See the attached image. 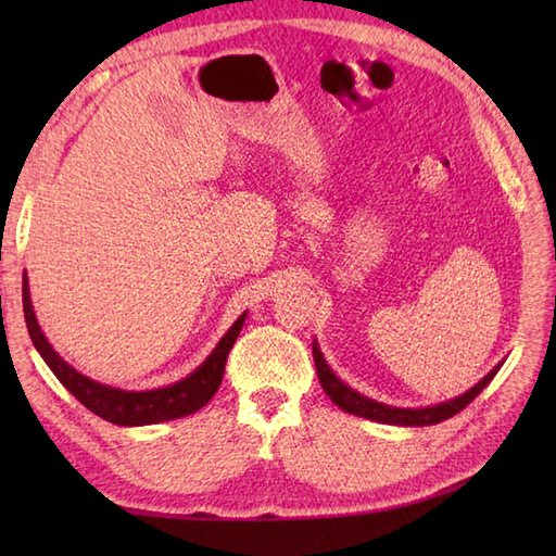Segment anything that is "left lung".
I'll list each match as a JSON object with an SVG mask.
<instances>
[{
  "label": "left lung",
  "mask_w": 556,
  "mask_h": 556,
  "mask_svg": "<svg viewBox=\"0 0 556 556\" xmlns=\"http://www.w3.org/2000/svg\"><path fill=\"white\" fill-rule=\"evenodd\" d=\"M313 358H315V368H317V377H320L323 389L341 410L353 413V416H361V418H370L377 422L406 425V428L408 425H413V428H416V425H434V422H442L446 418L456 416L458 410H464L470 401H473L482 392V389L492 382V377L500 370V365H497V368L482 377V380L473 389H468L464 396H456L452 401H446V404L430 406V408H392V406L377 404V401H372L368 396H361L358 392H353L351 387L341 382L339 377L329 370V365L325 363L317 344H313Z\"/></svg>",
  "instance_id": "8db88e82"
}]
</instances>
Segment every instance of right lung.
<instances>
[{
	"instance_id": "1",
	"label": "right lung",
	"mask_w": 556,
	"mask_h": 556,
	"mask_svg": "<svg viewBox=\"0 0 556 556\" xmlns=\"http://www.w3.org/2000/svg\"><path fill=\"white\" fill-rule=\"evenodd\" d=\"M23 315H26L28 334L33 339L35 349L40 351L45 363L50 365V370L56 375V380L62 382L88 410H92L96 416L110 420L114 425L164 422V420L191 416V413H195L198 408H203L207 401L215 396V392L222 384L224 365H227L229 351L245 320V315H241L229 332L224 334L217 349L210 353V358L200 365L193 375H188L186 380L162 387V389H152V392H124V389H114V387L90 380V377L76 372L66 361L56 356V351L47 344V339L38 327V320H35L26 275H23Z\"/></svg>"
}]
</instances>
